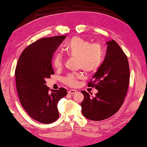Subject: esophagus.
Masks as SVG:
<instances>
[{"instance_id":"esophagus-1","label":"esophagus","mask_w":147,"mask_h":147,"mask_svg":"<svg viewBox=\"0 0 147 147\" xmlns=\"http://www.w3.org/2000/svg\"><path fill=\"white\" fill-rule=\"evenodd\" d=\"M77 92V91L75 90V89H71V90L68 91V93L71 94H76Z\"/></svg>"}]
</instances>
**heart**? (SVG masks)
<instances>
[{
	"label": "heart",
	"mask_w": 147,
	"mask_h": 147,
	"mask_svg": "<svg viewBox=\"0 0 147 147\" xmlns=\"http://www.w3.org/2000/svg\"><path fill=\"white\" fill-rule=\"evenodd\" d=\"M67 55L77 57L78 67L87 73L96 71L103 62V50L100 44H91L88 40L79 37H74L64 46ZM63 57L61 54H56L53 58V65L60 68L63 65ZM80 78L78 74H69L63 78V82L69 86H75Z\"/></svg>",
	"instance_id": "heart-1"
}]
</instances>
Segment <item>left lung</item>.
I'll return each instance as SVG.
<instances>
[{"label": "left lung", "mask_w": 147, "mask_h": 147, "mask_svg": "<svg viewBox=\"0 0 147 147\" xmlns=\"http://www.w3.org/2000/svg\"><path fill=\"white\" fill-rule=\"evenodd\" d=\"M106 56L103 63L88 83L98 91L94 96L82 91L80 105L86 118L103 121L118 112L123 104L129 84V66L127 56L115 40L107 42Z\"/></svg>", "instance_id": "8db88e82"}]
</instances>
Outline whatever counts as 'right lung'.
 <instances>
[{"instance_id": "add662e5", "label": "right lung", "mask_w": 147, "mask_h": 147, "mask_svg": "<svg viewBox=\"0 0 147 147\" xmlns=\"http://www.w3.org/2000/svg\"><path fill=\"white\" fill-rule=\"evenodd\" d=\"M66 37L42 38L30 44L22 52L15 70L20 103L33 119L41 123L50 124L58 119V103L67 94L65 88L50 90L45 84V79L55 74L53 57Z\"/></svg>"}]
</instances>
